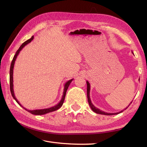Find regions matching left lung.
Returning <instances> with one entry per match:
<instances>
[{"label":"left lung","mask_w":147,"mask_h":147,"mask_svg":"<svg viewBox=\"0 0 147 147\" xmlns=\"http://www.w3.org/2000/svg\"><path fill=\"white\" fill-rule=\"evenodd\" d=\"M132 53L133 54V52H132ZM86 85H87V98H88V104H89V105H90V107H91V109H92V110L93 111V112H95V113H96V114H102V115H116V114H119V113H121V112H123V111H124V110H126V109L127 108V107H126V108H125L124 109V110H123V111H120V112H116V113H108V112H104V111H101L100 109H98V108H96V107H95L94 106V105H93L92 103V101H91V99H90V83H89V82H88V81H86ZM132 103V102L130 103V104H129V105L131 104ZM129 105H128V107H129Z\"/></svg>","instance_id":"left-lung-1"}]
</instances>
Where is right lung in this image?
Wrapping results in <instances>:
<instances>
[{"mask_svg": "<svg viewBox=\"0 0 147 147\" xmlns=\"http://www.w3.org/2000/svg\"><path fill=\"white\" fill-rule=\"evenodd\" d=\"M34 38V36H32V38L28 39V40H26V42H24L23 44L21 45V47L17 51V52H16V54L14 56L13 59H12V62H11V67H10V78H9V80H10V90H11V95L12 96V97L14 98V99L15 100L18 104L20 105L21 107H23V109H25L26 111H27L28 112H29L30 113L34 114V115H43V114H47L49 113V112H51L53 111H55L56 110H57L59 108H60L61 106L63 104V102L64 101V98H65V93H66L67 92V90L69 86L70 83H71L72 81H73V79H71L70 80L67 81V82L65 83L64 85V92H63V95L62 96V98L61 100H60L58 104L57 105H55L54 106H53V107H49V108H47V109H36V110H28V109H27L26 108H24L23 106H22L21 104H20L19 101L17 100V98H16L15 95H14V85H13V69H14V63H15V61H16V59L17 57L18 54H20V51H21L22 49H23V47L25 45H26L27 44H28L29 43H30L32 41Z\"/></svg>", "mask_w": 147, "mask_h": 147, "instance_id": "add662e5", "label": "right lung"}]
</instances>
